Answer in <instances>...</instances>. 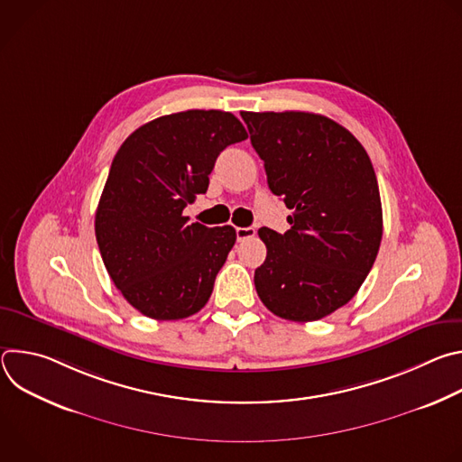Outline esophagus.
Segmentation results:
<instances>
[{
	"mask_svg": "<svg viewBox=\"0 0 462 462\" xmlns=\"http://www.w3.org/2000/svg\"><path fill=\"white\" fill-rule=\"evenodd\" d=\"M236 236H237V241H245V239H250L255 236V228L252 226H246V228H236Z\"/></svg>",
	"mask_w": 462,
	"mask_h": 462,
	"instance_id": "34e87169",
	"label": "esophagus"
}]
</instances>
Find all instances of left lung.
Returning <instances> with one entry per match:
<instances>
[{"label": "left lung", "mask_w": 462, "mask_h": 462, "mask_svg": "<svg viewBox=\"0 0 462 462\" xmlns=\"http://www.w3.org/2000/svg\"><path fill=\"white\" fill-rule=\"evenodd\" d=\"M267 182L292 216L259 237L267 259L255 269L259 300L280 318L314 321L344 307L362 287L382 241V203L364 146L316 113H241Z\"/></svg>", "instance_id": "8db88e82"}]
</instances>
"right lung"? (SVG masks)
<instances>
[{
    "label": "right lung",
    "mask_w": 462,
    "mask_h": 462,
    "mask_svg": "<svg viewBox=\"0 0 462 462\" xmlns=\"http://www.w3.org/2000/svg\"><path fill=\"white\" fill-rule=\"evenodd\" d=\"M246 137L228 111L189 109L141 125L116 152L95 234L113 283L144 316L182 319L207 305L236 230L188 223L182 210L208 189L219 153Z\"/></svg>",
    "instance_id": "add662e5"
}]
</instances>
